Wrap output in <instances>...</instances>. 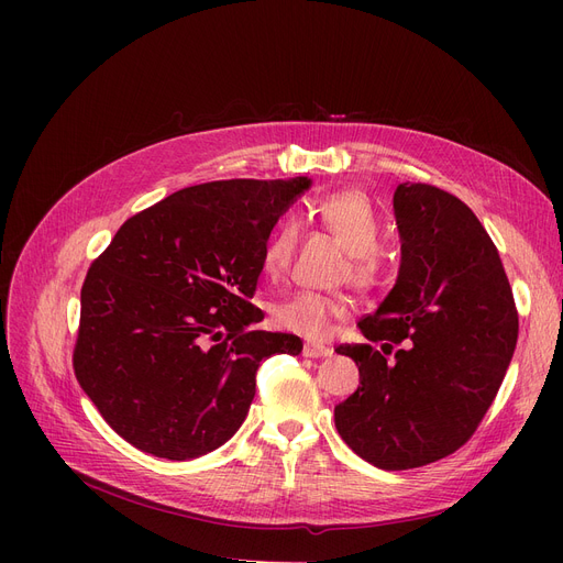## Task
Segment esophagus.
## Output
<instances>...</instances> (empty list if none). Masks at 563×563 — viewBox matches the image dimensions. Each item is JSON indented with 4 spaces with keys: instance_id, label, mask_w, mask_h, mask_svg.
<instances>
[{
    "instance_id": "1",
    "label": "esophagus",
    "mask_w": 563,
    "mask_h": 563,
    "mask_svg": "<svg viewBox=\"0 0 563 563\" xmlns=\"http://www.w3.org/2000/svg\"><path fill=\"white\" fill-rule=\"evenodd\" d=\"M331 353H333L331 346L314 344V342H306L303 344V356L306 358H323V356H331Z\"/></svg>"
}]
</instances>
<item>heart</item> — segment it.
I'll return each instance as SVG.
<instances>
[{
  "label": "heart",
  "mask_w": 563,
  "mask_h": 563,
  "mask_svg": "<svg viewBox=\"0 0 563 563\" xmlns=\"http://www.w3.org/2000/svg\"><path fill=\"white\" fill-rule=\"evenodd\" d=\"M308 217L331 232L346 249V264L342 276L358 289H376L386 280L388 262L380 253L383 225L372 200L361 189H344L319 196L308 205ZM299 242V225L291 219L280 221L262 246V274L280 278L294 257ZM351 312L349 299L340 294L294 291L272 306V319L278 329L308 340H321L333 331V323L346 319Z\"/></svg>",
  "instance_id": "b5f03b06"
}]
</instances>
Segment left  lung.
<instances>
[{
    "label": "left lung",
    "instance_id": "8db88e82",
    "mask_svg": "<svg viewBox=\"0 0 563 563\" xmlns=\"http://www.w3.org/2000/svg\"><path fill=\"white\" fill-rule=\"evenodd\" d=\"M399 278L358 321L361 386L335 406L346 445L383 470L454 454L490 408L518 342V310L499 253L470 207L445 189L401 183Z\"/></svg>",
    "mask_w": 563,
    "mask_h": 563
}]
</instances>
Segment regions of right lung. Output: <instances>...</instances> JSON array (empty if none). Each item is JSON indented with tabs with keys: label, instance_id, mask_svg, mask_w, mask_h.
Instances as JSON below:
<instances>
[{
	"label": "right lung",
	"instance_id": "right-lung-1",
	"mask_svg": "<svg viewBox=\"0 0 563 563\" xmlns=\"http://www.w3.org/2000/svg\"><path fill=\"white\" fill-rule=\"evenodd\" d=\"M291 180H217L175 191L118 228L81 285L73 369L130 445L187 461L242 427L255 374L297 335L255 331L262 246L303 189Z\"/></svg>",
	"mask_w": 563,
	"mask_h": 563
}]
</instances>
